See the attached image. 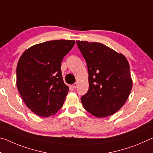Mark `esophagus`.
Instances as JSON below:
<instances>
[{"label": "esophagus", "instance_id": "obj_1", "mask_svg": "<svg viewBox=\"0 0 153 153\" xmlns=\"http://www.w3.org/2000/svg\"><path fill=\"white\" fill-rule=\"evenodd\" d=\"M77 86V83H75V84L71 85V88L72 89H75Z\"/></svg>", "mask_w": 153, "mask_h": 153}]
</instances>
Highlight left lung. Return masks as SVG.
I'll use <instances>...</instances> for the list:
<instances>
[{"mask_svg":"<svg viewBox=\"0 0 153 153\" xmlns=\"http://www.w3.org/2000/svg\"><path fill=\"white\" fill-rule=\"evenodd\" d=\"M76 42L89 75L88 91L81 98L84 108L98 118L113 115L125 104L132 88L128 60L102 43Z\"/></svg>","mask_w":153,"mask_h":153,"instance_id":"left-lung-1","label":"left lung"}]
</instances>
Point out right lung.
<instances>
[{
	"label": "right lung",
	"instance_id": "right-lung-1",
	"mask_svg": "<svg viewBox=\"0 0 153 153\" xmlns=\"http://www.w3.org/2000/svg\"><path fill=\"white\" fill-rule=\"evenodd\" d=\"M74 40H51L25 51L17 66V88L25 104L42 117L55 115L63 106L69 87L61 66Z\"/></svg>",
	"mask_w": 153,
	"mask_h": 153
}]
</instances>
